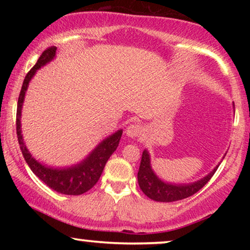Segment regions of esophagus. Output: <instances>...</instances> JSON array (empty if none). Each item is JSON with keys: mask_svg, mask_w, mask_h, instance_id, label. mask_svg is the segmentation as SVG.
<instances>
[{"mask_svg": "<svg viewBox=\"0 0 250 250\" xmlns=\"http://www.w3.org/2000/svg\"><path fill=\"white\" fill-rule=\"evenodd\" d=\"M141 126L139 124H129L126 127V135L128 138H136V136L141 134Z\"/></svg>", "mask_w": 250, "mask_h": 250, "instance_id": "1", "label": "esophagus"}]
</instances>
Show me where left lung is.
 I'll list each match as a JSON object with an SVG mask.
<instances>
[{"label":"left lung","mask_w":250,"mask_h":250,"mask_svg":"<svg viewBox=\"0 0 250 250\" xmlns=\"http://www.w3.org/2000/svg\"><path fill=\"white\" fill-rule=\"evenodd\" d=\"M218 166H220V164L210 173H208L206 176L196 181V182L180 184L168 183L159 179L156 175V173L153 172L151 160H150V153L146 149L142 152L141 164H140L138 172V182L140 189L150 199L160 201V203H172V201L184 199V198H188L198 192L211 179Z\"/></svg>","instance_id":"obj_1"}]
</instances>
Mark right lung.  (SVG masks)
Instances as JSON below:
<instances>
[{"mask_svg": "<svg viewBox=\"0 0 250 250\" xmlns=\"http://www.w3.org/2000/svg\"><path fill=\"white\" fill-rule=\"evenodd\" d=\"M57 47L51 46L46 49L39 58L35 66L29 70L23 80L21 91H20L18 99V108H17V135L18 142L21 149V152L26 163L32 169V172L43 181L47 187L62 194L69 196H78L83 194L93 188L98 180L100 179L104 168L108 159L117 149L119 140L122 138L123 129H118L117 132L112 133L108 138L99 143L95 148L84 158L82 162L68 167H51L40 163L32 156L29 150L27 149L21 134V109L25 100L26 91L28 88L29 82L35 76L36 71L45 66L56 58Z\"/></svg>", "mask_w": 250, "mask_h": 250, "instance_id": "add662e5", "label": "right lung"}]
</instances>
